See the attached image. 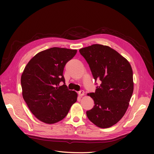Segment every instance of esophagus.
<instances>
[{"label":"esophagus","instance_id":"esophagus-1","mask_svg":"<svg viewBox=\"0 0 154 154\" xmlns=\"http://www.w3.org/2000/svg\"><path fill=\"white\" fill-rule=\"evenodd\" d=\"M78 94H79V96H81V97H82V96H84V91H79L78 92Z\"/></svg>","mask_w":154,"mask_h":154}]
</instances>
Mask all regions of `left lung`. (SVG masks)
Returning <instances> with one entry per match:
<instances>
[{
    "instance_id": "left-lung-1",
    "label": "left lung",
    "mask_w": 154,
    "mask_h": 154,
    "mask_svg": "<svg viewBox=\"0 0 154 154\" xmlns=\"http://www.w3.org/2000/svg\"><path fill=\"white\" fill-rule=\"evenodd\" d=\"M90 67L95 81H100L95 92L88 93L94 100L87 111L92 123L102 128L117 123L127 111L134 91L133 71L128 60L109 46L93 44L79 50Z\"/></svg>"
}]
</instances>
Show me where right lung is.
Returning a JSON list of instances; mask_svg holds the SVG:
<instances>
[{"label":"right lung","mask_w":154,"mask_h":154,"mask_svg":"<svg viewBox=\"0 0 154 154\" xmlns=\"http://www.w3.org/2000/svg\"><path fill=\"white\" fill-rule=\"evenodd\" d=\"M76 53V49L60 48L42 51L29 60L22 74L23 98L32 114L43 123L62 120L77 101V93L67 88L63 75L66 63ZM61 81L64 84L60 86Z\"/></svg>","instance_id":"obj_1"}]
</instances>
